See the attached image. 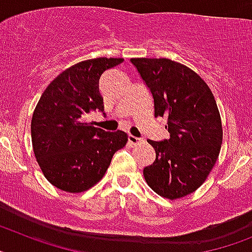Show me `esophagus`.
<instances>
[{
    "mask_svg": "<svg viewBox=\"0 0 252 252\" xmlns=\"http://www.w3.org/2000/svg\"><path fill=\"white\" fill-rule=\"evenodd\" d=\"M127 139H128V144L130 145H136L141 141L140 138H136V136H134V135H128Z\"/></svg>",
    "mask_w": 252,
    "mask_h": 252,
    "instance_id": "1",
    "label": "esophagus"
}]
</instances>
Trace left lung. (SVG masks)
<instances>
[{
    "instance_id": "obj_1",
    "label": "left lung",
    "mask_w": 252,
    "mask_h": 252,
    "mask_svg": "<svg viewBox=\"0 0 252 252\" xmlns=\"http://www.w3.org/2000/svg\"><path fill=\"white\" fill-rule=\"evenodd\" d=\"M153 96L155 117H166L170 138L148 140L156 159L143 170L145 182L161 197H186L202 186L219 157L223 127L215 97L188 66L161 58H134Z\"/></svg>"
}]
</instances>
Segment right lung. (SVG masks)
Here are the masks:
<instances>
[{
    "mask_svg": "<svg viewBox=\"0 0 252 252\" xmlns=\"http://www.w3.org/2000/svg\"><path fill=\"white\" fill-rule=\"evenodd\" d=\"M122 58H96L65 69L39 97L33 112V152L45 178L64 192L81 193L101 180L112 157L127 143L121 130L108 132L86 121L104 111L99 80Z\"/></svg>",
    "mask_w": 252,
    "mask_h": 252,
    "instance_id": "right-lung-1",
    "label": "right lung"
}]
</instances>
